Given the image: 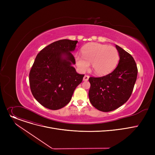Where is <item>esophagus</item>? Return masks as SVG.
Masks as SVG:
<instances>
[{
    "mask_svg": "<svg viewBox=\"0 0 155 155\" xmlns=\"http://www.w3.org/2000/svg\"><path fill=\"white\" fill-rule=\"evenodd\" d=\"M88 78H89V76L87 75H85L84 77L83 80H84V81H87V80H88Z\"/></svg>",
    "mask_w": 155,
    "mask_h": 155,
    "instance_id": "esophagus-1",
    "label": "esophagus"
}]
</instances>
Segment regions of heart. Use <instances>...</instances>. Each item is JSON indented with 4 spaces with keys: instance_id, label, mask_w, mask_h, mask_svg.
<instances>
[{
    "instance_id": "obj_1",
    "label": "heart",
    "mask_w": 155,
    "mask_h": 155,
    "mask_svg": "<svg viewBox=\"0 0 155 155\" xmlns=\"http://www.w3.org/2000/svg\"><path fill=\"white\" fill-rule=\"evenodd\" d=\"M82 56L75 55L77 66L81 72H85L92 64L95 74L104 75L111 72L119 60L117 49L113 46L99 43H90L82 49Z\"/></svg>"
}]
</instances>
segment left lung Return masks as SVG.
Listing matches in <instances>:
<instances>
[{
	"mask_svg": "<svg viewBox=\"0 0 155 155\" xmlns=\"http://www.w3.org/2000/svg\"><path fill=\"white\" fill-rule=\"evenodd\" d=\"M120 60L117 67L109 74L91 77L88 92L93 106L102 112L115 110L126 103L131 97L137 75V68L133 57L116 45Z\"/></svg>",
	"mask_w": 155,
	"mask_h": 155,
	"instance_id": "8db88e82",
	"label": "left lung"
}]
</instances>
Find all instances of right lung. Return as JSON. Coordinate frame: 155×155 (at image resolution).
Instances as JSON below:
<instances>
[{"mask_svg": "<svg viewBox=\"0 0 155 155\" xmlns=\"http://www.w3.org/2000/svg\"><path fill=\"white\" fill-rule=\"evenodd\" d=\"M78 41L61 39L43 48L38 54L29 72L32 95L43 106L51 110L67 105L84 75L76 71L74 56Z\"/></svg>", "mask_w": 155, "mask_h": 155, "instance_id": "add662e5", "label": "right lung"}]
</instances>
